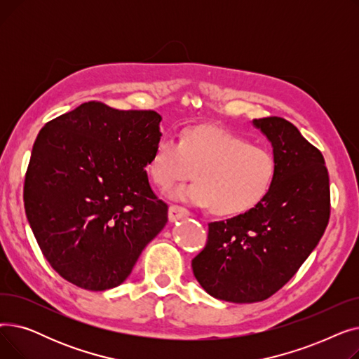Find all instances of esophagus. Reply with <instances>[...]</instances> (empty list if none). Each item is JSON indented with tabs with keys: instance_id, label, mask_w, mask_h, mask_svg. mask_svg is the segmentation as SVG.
<instances>
[{
	"instance_id": "1",
	"label": "esophagus",
	"mask_w": 359,
	"mask_h": 359,
	"mask_svg": "<svg viewBox=\"0 0 359 359\" xmlns=\"http://www.w3.org/2000/svg\"><path fill=\"white\" fill-rule=\"evenodd\" d=\"M191 212L187 211L186 208H183V206H179V205H170L168 208V219L175 222L177 219H182L184 217H189Z\"/></svg>"
}]
</instances>
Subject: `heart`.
I'll use <instances>...</instances> for the list:
<instances>
[{
	"instance_id": "heart-1",
	"label": "heart",
	"mask_w": 359,
	"mask_h": 359,
	"mask_svg": "<svg viewBox=\"0 0 359 359\" xmlns=\"http://www.w3.org/2000/svg\"><path fill=\"white\" fill-rule=\"evenodd\" d=\"M276 170L275 156L268 148L214 126L187 129L180 141L161 138L147 163L149 179L161 191L195 173L196 182L177 187L170 196L212 208L221 217L256 208L271 192Z\"/></svg>"
}]
</instances>
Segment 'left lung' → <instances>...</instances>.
Returning <instances> with one entry per match:
<instances>
[{"mask_svg": "<svg viewBox=\"0 0 359 359\" xmlns=\"http://www.w3.org/2000/svg\"><path fill=\"white\" fill-rule=\"evenodd\" d=\"M268 138L276 177L256 208L208 224V241L192 260L194 275L214 298L256 303L284 287L316 249L330 215L325 158L282 118L253 119Z\"/></svg>", "mask_w": 359, "mask_h": 359, "instance_id": "1", "label": "left lung"}]
</instances>
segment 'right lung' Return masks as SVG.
Wrapping results in <instances>:
<instances>
[{"label":"right lung","mask_w":359,"mask_h":359,"mask_svg":"<svg viewBox=\"0 0 359 359\" xmlns=\"http://www.w3.org/2000/svg\"><path fill=\"white\" fill-rule=\"evenodd\" d=\"M154 110L80 104L37 135L25 180V210L49 265L88 291L121 285L165 227L168 206L149 186L158 141Z\"/></svg>","instance_id":"obj_1"}]
</instances>
